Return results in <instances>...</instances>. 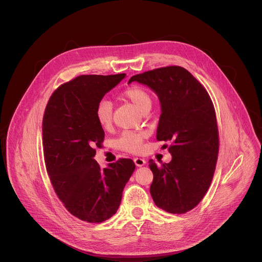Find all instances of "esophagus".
<instances>
[{
    "instance_id": "obj_1",
    "label": "esophagus",
    "mask_w": 262,
    "mask_h": 262,
    "mask_svg": "<svg viewBox=\"0 0 262 262\" xmlns=\"http://www.w3.org/2000/svg\"><path fill=\"white\" fill-rule=\"evenodd\" d=\"M134 164L136 167H143L146 165V160L144 158L136 157V158H134Z\"/></svg>"
}]
</instances>
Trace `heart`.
Listing matches in <instances>:
<instances>
[{
    "label": "heart",
    "instance_id": "obj_1",
    "mask_svg": "<svg viewBox=\"0 0 262 262\" xmlns=\"http://www.w3.org/2000/svg\"><path fill=\"white\" fill-rule=\"evenodd\" d=\"M123 97L140 112L151 108L152 98L149 92L140 86H131L123 92ZM95 118L100 127L109 128L112 124V105L109 100L103 99L97 104L95 109ZM145 134L143 132L126 131L117 139L116 145L119 149L138 153L143 149V140Z\"/></svg>",
    "mask_w": 262,
    "mask_h": 262
}]
</instances>
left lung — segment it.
I'll list each match as a JSON object with an SVG mask.
<instances>
[{"instance_id": "left-lung-1", "label": "left lung", "mask_w": 262, "mask_h": 262, "mask_svg": "<svg viewBox=\"0 0 262 262\" xmlns=\"http://www.w3.org/2000/svg\"><path fill=\"white\" fill-rule=\"evenodd\" d=\"M159 98L162 114L156 138L171 142V162L153 159L150 193L155 205L172 214L194 209L206 195L214 175L219 138L216 114L205 87L185 68L169 66L133 75ZM165 148L168 146L165 145Z\"/></svg>"}]
</instances>
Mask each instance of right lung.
<instances>
[{"label":"right lung","instance_id":"obj_1","mask_svg":"<svg viewBox=\"0 0 262 262\" xmlns=\"http://www.w3.org/2000/svg\"><path fill=\"white\" fill-rule=\"evenodd\" d=\"M125 76L79 75L59 86L45 109L43 150L50 182L65 208L87 223H103L116 213L135 170L129 158L104 169L93 158L105 137L96 106Z\"/></svg>","mask_w":262,"mask_h":262}]
</instances>
